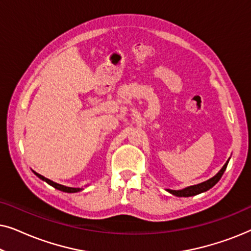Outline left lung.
Returning a JSON list of instances; mask_svg holds the SVG:
<instances>
[{"mask_svg": "<svg viewBox=\"0 0 251 251\" xmlns=\"http://www.w3.org/2000/svg\"><path fill=\"white\" fill-rule=\"evenodd\" d=\"M228 161H229V159L226 161V163L223 166L222 169L219 170L214 177L210 178V179L203 181V183H200L198 185H192V186L185 187V188H183V190H169V188H167V191L173 195H175V197H179V198L194 197V195H198L200 193H203V192H207L208 190H210L212 186H215V185L219 181V179H221L223 174H224V171L226 170V167H227Z\"/></svg>", "mask_w": 251, "mask_h": 251, "instance_id": "8db88e82", "label": "left lung"}]
</instances>
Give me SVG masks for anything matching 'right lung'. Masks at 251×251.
I'll list each match as a JSON object with an SVG mask.
<instances>
[{"instance_id": "1", "label": "right lung", "mask_w": 251, "mask_h": 251, "mask_svg": "<svg viewBox=\"0 0 251 251\" xmlns=\"http://www.w3.org/2000/svg\"><path fill=\"white\" fill-rule=\"evenodd\" d=\"M33 173L35 174L36 176L40 178V179H42L43 181H46V183H48L49 185H51V186L54 187V188H57V190L63 191V192H66V193H77V192H80V191L83 190V188H78V187H67V186H64V185L57 184V183H54V181H52V180L48 179V178H46L44 176H42V175H40V174L35 173V171H33Z\"/></svg>"}]
</instances>
